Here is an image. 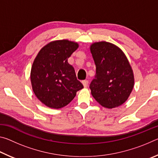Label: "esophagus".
Masks as SVG:
<instances>
[{
	"instance_id": "obj_1",
	"label": "esophagus",
	"mask_w": 158,
	"mask_h": 158,
	"mask_svg": "<svg viewBox=\"0 0 158 158\" xmlns=\"http://www.w3.org/2000/svg\"><path fill=\"white\" fill-rule=\"evenodd\" d=\"M82 84L84 87H87L88 85H89V81L88 80H84V81H82Z\"/></svg>"
}]
</instances>
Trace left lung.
I'll return each instance as SVG.
<instances>
[{
  "instance_id": "1",
  "label": "left lung",
  "mask_w": 158,
  "mask_h": 158,
  "mask_svg": "<svg viewBox=\"0 0 158 158\" xmlns=\"http://www.w3.org/2000/svg\"><path fill=\"white\" fill-rule=\"evenodd\" d=\"M90 52L96 67L95 78L90 84L93 97L106 108L123 105L135 82L132 68L124 53L106 42L93 44Z\"/></svg>"
}]
</instances>
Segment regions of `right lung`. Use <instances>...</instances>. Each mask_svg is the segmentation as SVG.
<instances>
[{"label": "right lung", "instance_id": "right-lung-1", "mask_svg": "<svg viewBox=\"0 0 158 158\" xmlns=\"http://www.w3.org/2000/svg\"><path fill=\"white\" fill-rule=\"evenodd\" d=\"M79 45L67 40L52 42L40 51L31 72L33 92L50 108L60 109L70 102L84 85L68 63Z\"/></svg>", "mask_w": 158, "mask_h": 158}]
</instances>
